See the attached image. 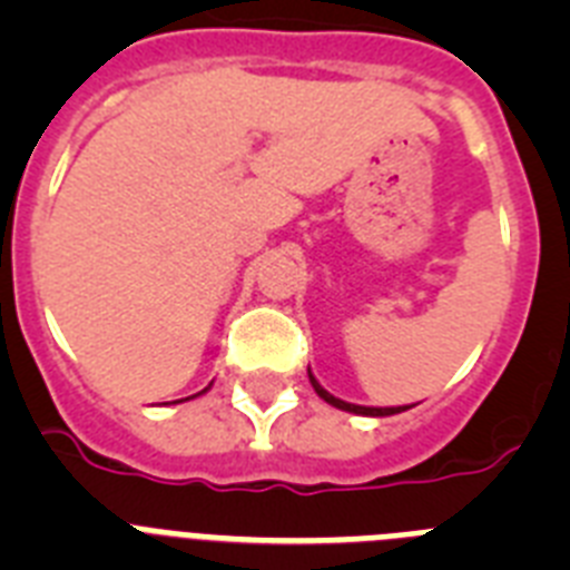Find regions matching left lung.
<instances>
[{
    "label": "left lung",
    "mask_w": 570,
    "mask_h": 570,
    "mask_svg": "<svg viewBox=\"0 0 570 570\" xmlns=\"http://www.w3.org/2000/svg\"><path fill=\"white\" fill-rule=\"evenodd\" d=\"M308 376H311V385H314L316 394H320L322 400L328 402V405L340 407V411H351V414H362V416H391V414H400V411H405V405H402V407H365V405H351V402L336 400L334 394H328V391H325V387H322L320 382L314 380V374H311V371H308Z\"/></svg>",
    "instance_id": "1"
}]
</instances>
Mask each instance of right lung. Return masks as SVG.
Instances as JSON below:
<instances>
[{
    "label": "right lung",
    "mask_w": 570,
    "mask_h": 570,
    "mask_svg": "<svg viewBox=\"0 0 570 570\" xmlns=\"http://www.w3.org/2000/svg\"><path fill=\"white\" fill-rule=\"evenodd\" d=\"M176 402H183V400H176Z\"/></svg>",
    "instance_id": "obj_1"
}]
</instances>
